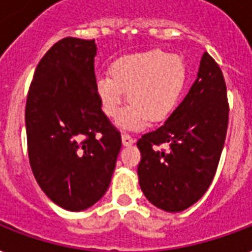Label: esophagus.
<instances>
[{
	"label": "esophagus",
	"mask_w": 252,
	"mask_h": 252,
	"mask_svg": "<svg viewBox=\"0 0 252 252\" xmlns=\"http://www.w3.org/2000/svg\"><path fill=\"white\" fill-rule=\"evenodd\" d=\"M122 143H124V146H131L132 143H134V139L131 138V135H128V134H122Z\"/></svg>",
	"instance_id": "esophagus-1"
}]
</instances>
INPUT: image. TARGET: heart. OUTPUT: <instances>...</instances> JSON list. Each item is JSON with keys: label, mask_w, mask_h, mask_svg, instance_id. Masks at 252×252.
<instances>
[{"label": "heart", "mask_w": 252, "mask_h": 252, "mask_svg": "<svg viewBox=\"0 0 252 252\" xmlns=\"http://www.w3.org/2000/svg\"><path fill=\"white\" fill-rule=\"evenodd\" d=\"M185 81L187 68L180 56L148 50L114 60L110 75L95 81V92L105 114L117 117L127 91L132 104L118 117L117 125L124 130H140L150 120L158 124L172 114Z\"/></svg>", "instance_id": "heart-1"}]
</instances>
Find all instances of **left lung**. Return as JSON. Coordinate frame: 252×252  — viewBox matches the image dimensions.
Instances as JSON below:
<instances>
[{"label": "left lung", "instance_id": "8db88e82", "mask_svg": "<svg viewBox=\"0 0 252 252\" xmlns=\"http://www.w3.org/2000/svg\"><path fill=\"white\" fill-rule=\"evenodd\" d=\"M229 124L226 84L216 60L204 52L196 81L164 125L136 146L139 185L165 212H183L204 196L217 171ZM164 144V150L158 147Z\"/></svg>", "mask_w": 252, "mask_h": 252}]
</instances>
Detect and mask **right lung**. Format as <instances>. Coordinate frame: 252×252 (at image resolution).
<instances>
[{"label":"right lung","instance_id":"right-lung-1","mask_svg":"<svg viewBox=\"0 0 252 252\" xmlns=\"http://www.w3.org/2000/svg\"><path fill=\"white\" fill-rule=\"evenodd\" d=\"M94 39L64 38L39 62L26 101L29 160L56 205L81 212L108 190L122 140L95 92Z\"/></svg>","mask_w":252,"mask_h":252}]
</instances>
